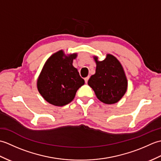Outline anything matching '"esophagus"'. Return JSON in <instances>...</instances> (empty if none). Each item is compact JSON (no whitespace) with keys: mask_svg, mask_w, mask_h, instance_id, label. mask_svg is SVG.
Wrapping results in <instances>:
<instances>
[{"mask_svg":"<svg viewBox=\"0 0 161 161\" xmlns=\"http://www.w3.org/2000/svg\"><path fill=\"white\" fill-rule=\"evenodd\" d=\"M88 79H89V77H86L84 78V80H85V82H86V84H87L88 81Z\"/></svg>","mask_w":161,"mask_h":161,"instance_id":"obj_1","label":"esophagus"}]
</instances>
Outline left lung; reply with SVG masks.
<instances>
[{
	"mask_svg": "<svg viewBox=\"0 0 161 161\" xmlns=\"http://www.w3.org/2000/svg\"><path fill=\"white\" fill-rule=\"evenodd\" d=\"M96 63L95 73L88 81L99 100L107 104L118 102L127 89V80L119 61L111 54L100 61L94 57Z\"/></svg>",
	"mask_w": 161,
	"mask_h": 161,
	"instance_id": "1",
	"label": "left lung"
}]
</instances>
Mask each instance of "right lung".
<instances>
[{"mask_svg":"<svg viewBox=\"0 0 161 161\" xmlns=\"http://www.w3.org/2000/svg\"><path fill=\"white\" fill-rule=\"evenodd\" d=\"M76 57V53L67 56L63 50H59L50 57L44 64L37 80V88L50 104L58 107L68 104L84 84V80L73 66Z\"/></svg>","mask_w":161,"mask_h":161,"instance_id":"right-lung-1","label":"right lung"}]
</instances>
